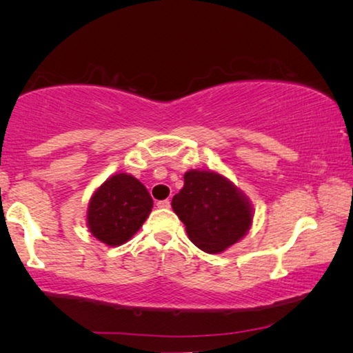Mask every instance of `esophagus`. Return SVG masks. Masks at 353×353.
<instances>
[{
    "instance_id": "obj_1",
    "label": "esophagus",
    "mask_w": 353,
    "mask_h": 353,
    "mask_svg": "<svg viewBox=\"0 0 353 353\" xmlns=\"http://www.w3.org/2000/svg\"><path fill=\"white\" fill-rule=\"evenodd\" d=\"M157 207H159V208H170V207H171V202H170L168 199L159 201V202H157Z\"/></svg>"
}]
</instances>
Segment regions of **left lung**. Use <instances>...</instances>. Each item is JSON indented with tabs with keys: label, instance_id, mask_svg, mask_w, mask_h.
<instances>
[{
	"label": "left lung",
	"instance_id": "8db88e82",
	"mask_svg": "<svg viewBox=\"0 0 353 353\" xmlns=\"http://www.w3.org/2000/svg\"><path fill=\"white\" fill-rule=\"evenodd\" d=\"M171 205L190 240L207 254L240 241L252 224V207L243 191L213 171L185 172L183 188Z\"/></svg>",
	"mask_w": 353,
	"mask_h": 353
}]
</instances>
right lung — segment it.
I'll return each instance as SVG.
<instances>
[{"mask_svg":"<svg viewBox=\"0 0 353 353\" xmlns=\"http://www.w3.org/2000/svg\"><path fill=\"white\" fill-rule=\"evenodd\" d=\"M152 199L139 179L119 172L94 191L87 210L92 235L107 246L130 240L149 216Z\"/></svg>","mask_w":353,"mask_h":353,"instance_id":"1","label":"right lung"}]
</instances>
